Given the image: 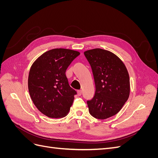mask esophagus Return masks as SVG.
<instances>
[{"label":"esophagus","mask_w":158,"mask_h":158,"mask_svg":"<svg viewBox=\"0 0 158 158\" xmlns=\"http://www.w3.org/2000/svg\"><path fill=\"white\" fill-rule=\"evenodd\" d=\"M77 92H78V95H79V96H80L81 95H82V90H78L77 91Z\"/></svg>","instance_id":"esophagus-1"}]
</instances>
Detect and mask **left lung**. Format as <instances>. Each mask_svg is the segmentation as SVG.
I'll use <instances>...</instances> for the list:
<instances>
[{"mask_svg": "<svg viewBox=\"0 0 158 158\" xmlns=\"http://www.w3.org/2000/svg\"><path fill=\"white\" fill-rule=\"evenodd\" d=\"M92 70L95 92L88 100L90 114L106 119L116 114L127 101L130 78L125 65L113 52L102 49L84 52Z\"/></svg>", "mask_w": 158, "mask_h": 158, "instance_id": "left-lung-1", "label": "left lung"}]
</instances>
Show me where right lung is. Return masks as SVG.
I'll return each mask as SVG.
<instances>
[{"instance_id": "1", "label": "right lung", "mask_w": 158, "mask_h": 158, "mask_svg": "<svg viewBox=\"0 0 158 158\" xmlns=\"http://www.w3.org/2000/svg\"><path fill=\"white\" fill-rule=\"evenodd\" d=\"M80 52L53 49L41 55L31 66L28 89L36 107L50 118L64 117L73 105L76 90L72 88L66 70Z\"/></svg>"}]
</instances>
